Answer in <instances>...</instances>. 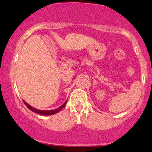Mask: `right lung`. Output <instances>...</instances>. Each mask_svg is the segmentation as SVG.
<instances>
[{"label": "right lung", "mask_w": 152, "mask_h": 152, "mask_svg": "<svg viewBox=\"0 0 152 152\" xmlns=\"http://www.w3.org/2000/svg\"><path fill=\"white\" fill-rule=\"evenodd\" d=\"M23 103L25 104V105L27 106L28 108L29 109L31 110V111H32L33 112H35V113H37L38 114H41V115H44V116H49V115H53V114H56V113L59 112V111L61 110L63 108L65 107L66 103H67V101H66V102L64 103L63 105H61V106H59L58 108H56V109L54 110H49V111H44V110H38L37 109H36V108L33 107V106H31V105H29L28 103H26L25 101H23Z\"/></svg>", "instance_id": "add662e5"}]
</instances>
